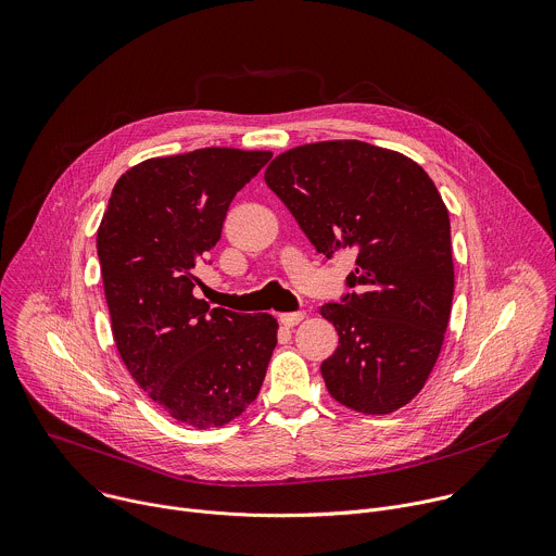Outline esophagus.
Listing matches in <instances>:
<instances>
[{
  "label": "esophagus",
  "mask_w": 556,
  "mask_h": 556,
  "mask_svg": "<svg viewBox=\"0 0 556 556\" xmlns=\"http://www.w3.org/2000/svg\"><path fill=\"white\" fill-rule=\"evenodd\" d=\"M304 311H295V313H282L280 315V324L282 326H295V324H300L302 319H304Z\"/></svg>",
  "instance_id": "1"
}]
</instances>
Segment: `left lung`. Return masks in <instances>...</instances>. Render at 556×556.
<instances>
[{"label":"left lung","mask_w":556,"mask_h":556,"mask_svg":"<svg viewBox=\"0 0 556 556\" xmlns=\"http://www.w3.org/2000/svg\"><path fill=\"white\" fill-rule=\"evenodd\" d=\"M306 239L330 258L357 250L342 302L319 308L340 346L321 364L330 396L390 414L425 386L454 300L450 212L429 175L403 153L359 140L289 149L265 170Z\"/></svg>","instance_id":"left-lung-1"}]
</instances>
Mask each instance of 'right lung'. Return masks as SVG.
I'll return each mask as SVG.
<instances>
[{"instance_id": "right-lung-1", "label": "right lung", "mask_w": 556, "mask_h": 556, "mask_svg": "<svg viewBox=\"0 0 556 556\" xmlns=\"http://www.w3.org/2000/svg\"><path fill=\"white\" fill-rule=\"evenodd\" d=\"M269 160V151L224 147L151 157L116 181L98 228L118 353L164 412L197 429L250 407L278 342L274 315L210 308L192 295L194 265L220 239L235 194Z\"/></svg>"}]
</instances>
